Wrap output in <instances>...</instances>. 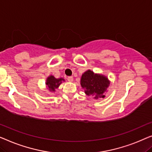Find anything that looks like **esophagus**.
Instances as JSON below:
<instances>
[{
    "mask_svg": "<svg viewBox=\"0 0 152 152\" xmlns=\"http://www.w3.org/2000/svg\"><path fill=\"white\" fill-rule=\"evenodd\" d=\"M67 79V80L69 81V82H72V81H73V80H74L73 77H72V76H68Z\"/></svg>",
    "mask_w": 152,
    "mask_h": 152,
    "instance_id": "esophagus-1",
    "label": "esophagus"
}]
</instances>
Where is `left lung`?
I'll return each instance as SVG.
<instances>
[{
    "label": "left lung",
    "mask_w": 152,
    "mask_h": 152,
    "mask_svg": "<svg viewBox=\"0 0 152 152\" xmlns=\"http://www.w3.org/2000/svg\"><path fill=\"white\" fill-rule=\"evenodd\" d=\"M80 85L87 95L94 98H103L104 92L110 85L108 79L105 76L96 74L88 70L82 75Z\"/></svg>",
    "instance_id": "left-lung-1"
}]
</instances>
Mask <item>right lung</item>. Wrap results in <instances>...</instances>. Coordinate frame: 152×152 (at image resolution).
Listing matches in <instances>:
<instances>
[{
    "label": "right lung",
    "instance_id": "obj_1",
    "mask_svg": "<svg viewBox=\"0 0 152 152\" xmlns=\"http://www.w3.org/2000/svg\"><path fill=\"white\" fill-rule=\"evenodd\" d=\"M64 81L63 78H56L54 76H50L47 79L46 85H48V89L50 91H54L55 89L58 88L60 85L61 84L62 81Z\"/></svg>",
    "mask_w": 152,
    "mask_h": 152
}]
</instances>
